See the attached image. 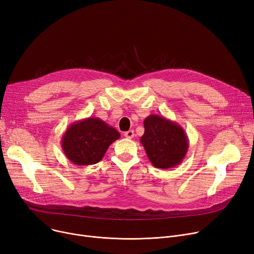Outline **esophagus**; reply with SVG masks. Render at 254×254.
Returning a JSON list of instances; mask_svg holds the SVG:
<instances>
[{
	"label": "esophagus",
	"mask_w": 254,
	"mask_h": 254,
	"mask_svg": "<svg viewBox=\"0 0 254 254\" xmlns=\"http://www.w3.org/2000/svg\"><path fill=\"white\" fill-rule=\"evenodd\" d=\"M125 137H126V138H127V139H131V138H134V130L129 129V130L126 131V132H125Z\"/></svg>",
	"instance_id": "34e87169"
}]
</instances>
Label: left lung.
I'll return each instance as SVG.
<instances>
[{
  "label": "left lung",
  "instance_id": "left-lung-1",
  "mask_svg": "<svg viewBox=\"0 0 254 254\" xmlns=\"http://www.w3.org/2000/svg\"><path fill=\"white\" fill-rule=\"evenodd\" d=\"M144 127L140 142L155 168L170 169L182 163L190 142L181 126L166 117L151 114L145 118Z\"/></svg>",
  "mask_w": 254,
  "mask_h": 254
}]
</instances>
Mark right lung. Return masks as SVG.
Wrapping results in <instances>:
<instances>
[{
	"mask_svg": "<svg viewBox=\"0 0 254 254\" xmlns=\"http://www.w3.org/2000/svg\"><path fill=\"white\" fill-rule=\"evenodd\" d=\"M119 132L98 117L73 123L63 135L62 148L71 163L88 166L99 163Z\"/></svg>",
	"mask_w": 254,
	"mask_h": 254,
	"instance_id": "right-lung-1",
	"label": "right lung"
}]
</instances>
